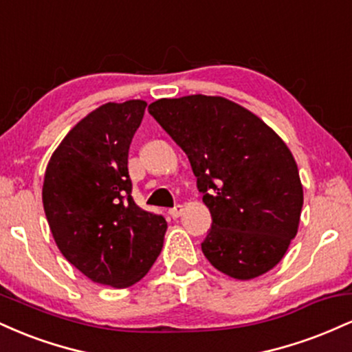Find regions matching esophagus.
<instances>
[{"mask_svg": "<svg viewBox=\"0 0 352 352\" xmlns=\"http://www.w3.org/2000/svg\"><path fill=\"white\" fill-rule=\"evenodd\" d=\"M168 213H170L173 218H179L182 213H184V205H175V207L168 210Z\"/></svg>", "mask_w": 352, "mask_h": 352, "instance_id": "obj_1", "label": "esophagus"}]
</instances>
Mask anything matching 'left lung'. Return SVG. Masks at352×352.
I'll return each mask as SVG.
<instances>
[{
  "instance_id": "8db88e82",
  "label": "left lung",
  "mask_w": 352,
  "mask_h": 352,
  "mask_svg": "<svg viewBox=\"0 0 352 352\" xmlns=\"http://www.w3.org/2000/svg\"><path fill=\"white\" fill-rule=\"evenodd\" d=\"M148 112L187 153L212 213L201 243L218 272L252 280L298 233L302 185L293 153L260 117L218 96L159 99Z\"/></svg>"
}]
</instances>
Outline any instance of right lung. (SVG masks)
<instances>
[{
	"label": "right lung",
	"instance_id": "add662e5",
	"mask_svg": "<svg viewBox=\"0 0 352 352\" xmlns=\"http://www.w3.org/2000/svg\"><path fill=\"white\" fill-rule=\"evenodd\" d=\"M145 100L107 102L71 129L44 173L43 205L56 245L89 280L140 281L164 246L167 221L132 199L127 159Z\"/></svg>",
	"mask_w": 352,
	"mask_h": 352
}]
</instances>
